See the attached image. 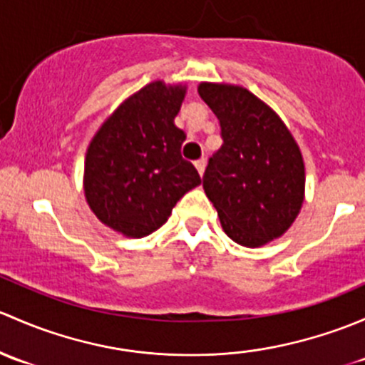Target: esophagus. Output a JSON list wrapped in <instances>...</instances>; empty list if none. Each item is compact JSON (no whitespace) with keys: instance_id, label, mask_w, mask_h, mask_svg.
I'll return each instance as SVG.
<instances>
[{"instance_id":"1","label":"esophagus","mask_w":365,"mask_h":365,"mask_svg":"<svg viewBox=\"0 0 365 365\" xmlns=\"http://www.w3.org/2000/svg\"><path fill=\"white\" fill-rule=\"evenodd\" d=\"M205 163H207V161H205V158H200V160H197L195 161V167H197V170H198V174H204V170H205Z\"/></svg>"}]
</instances>
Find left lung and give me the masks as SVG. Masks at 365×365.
<instances>
[{"label":"left lung","mask_w":365,"mask_h":365,"mask_svg":"<svg viewBox=\"0 0 365 365\" xmlns=\"http://www.w3.org/2000/svg\"><path fill=\"white\" fill-rule=\"evenodd\" d=\"M223 145L209 158L204 190L225 234L257 247L288 230L304 200V163L276 112L239 86L200 84Z\"/></svg>","instance_id":"1"}]
</instances>
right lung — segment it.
<instances>
[{
    "label": "right lung",
    "instance_id": "add662e5",
    "mask_svg": "<svg viewBox=\"0 0 365 365\" xmlns=\"http://www.w3.org/2000/svg\"><path fill=\"white\" fill-rule=\"evenodd\" d=\"M184 89L145 86L100 128L86 156L84 191L101 223L128 237L156 232L200 175L181 156L186 135L174 125Z\"/></svg>",
    "mask_w": 365,
    "mask_h": 365
}]
</instances>
